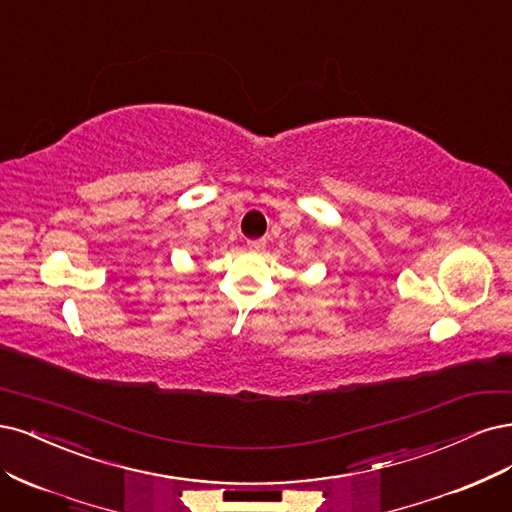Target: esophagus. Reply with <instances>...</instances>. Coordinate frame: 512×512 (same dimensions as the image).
<instances>
[{
  "mask_svg": "<svg viewBox=\"0 0 512 512\" xmlns=\"http://www.w3.org/2000/svg\"><path fill=\"white\" fill-rule=\"evenodd\" d=\"M263 246H266V240H263V238H259V240H246V249H251V251H261Z\"/></svg>",
  "mask_w": 512,
  "mask_h": 512,
  "instance_id": "1",
  "label": "esophagus"
}]
</instances>
